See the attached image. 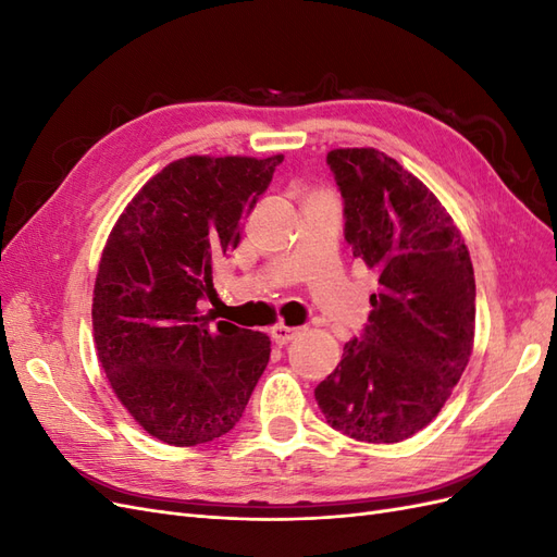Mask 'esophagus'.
<instances>
[{
    "instance_id": "1",
    "label": "esophagus",
    "mask_w": 557,
    "mask_h": 557,
    "mask_svg": "<svg viewBox=\"0 0 557 557\" xmlns=\"http://www.w3.org/2000/svg\"><path fill=\"white\" fill-rule=\"evenodd\" d=\"M297 334H299L297 327H288V325H283V323H278V325L272 327V339H274L278 346L290 344Z\"/></svg>"
}]
</instances>
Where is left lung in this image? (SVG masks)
Instances as JSON below:
<instances>
[{
  "label": "left lung",
  "mask_w": 557,
  "mask_h": 557,
  "mask_svg": "<svg viewBox=\"0 0 557 557\" xmlns=\"http://www.w3.org/2000/svg\"><path fill=\"white\" fill-rule=\"evenodd\" d=\"M346 242L379 274L360 339L315 387L327 423L367 444L430 425L474 350L476 283L458 225L428 185L376 148H334Z\"/></svg>",
  "instance_id": "obj_1"
}]
</instances>
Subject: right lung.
I'll return each mask as SVG.
<instances>
[{
  "label": "right lung",
  "mask_w": 557,
  "mask_h": 557,
  "mask_svg": "<svg viewBox=\"0 0 557 557\" xmlns=\"http://www.w3.org/2000/svg\"><path fill=\"white\" fill-rule=\"evenodd\" d=\"M283 156H188L146 181L109 234L92 293L97 360L117 401L170 446L230 432L272 352L262 332L199 311L213 262L242 242V223Z\"/></svg>",
  "instance_id": "obj_1"
}]
</instances>
